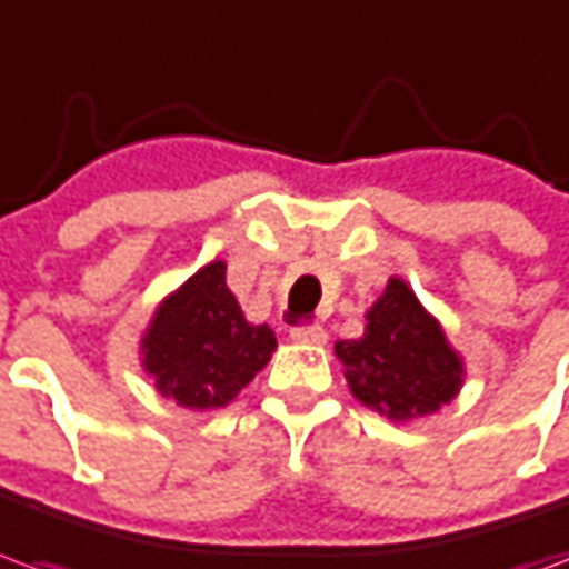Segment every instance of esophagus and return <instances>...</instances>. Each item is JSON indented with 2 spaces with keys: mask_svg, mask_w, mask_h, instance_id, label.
<instances>
[{
  "mask_svg": "<svg viewBox=\"0 0 569 569\" xmlns=\"http://www.w3.org/2000/svg\"><path fill=\"white\" fill-rule=\"evenodd\" d=\"M292 338H296L298 345H310V347H322L329 341V335L322 329L320 322H308V326H296L292 329Z\"/></svg>",
  "mask_w": 569,
  "mask_h": 569,
  "instance_id": "1",
  "label": "esophagus"
}]
</instances>
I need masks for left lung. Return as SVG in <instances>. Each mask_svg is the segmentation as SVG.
Listing matches in <instances>:
<instances>
[{
	"label": "left lung",
	"mask_w": 569,
	"mask_h": 569,
	"mask_svg": "<svg viewBox=\"0 0 569 569\" xmlns=\"http://www.w3.org/2000/svg\"><path fill=\"white\" fill-rule=\"evenodd\" d=\"M335 353L350 393L390 420L436 415L463 387V359L399 277L366 313V335L338 341Z\"/></svg>",
	"instance_id": "left-lung-1"
}]
</instances>
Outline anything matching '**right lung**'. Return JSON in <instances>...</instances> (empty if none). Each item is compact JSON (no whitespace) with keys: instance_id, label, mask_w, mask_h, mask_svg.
I'll return each instance as SVG.
<instances>
[{"instance_id":"1","label":"right lung","mask_w":569,"mask_h":569,"mask_svg":"<svg viewBox=\"0 0 569 569\" xmlns=\"http://www.w3.org/2000/svg\"><path fill=\"white\" fill-rule=\"evenodd\" d=\"M277 350L268 322L252 326L224 283V261L203 264L167 296L142 335V369L176 406L222 408Z\"/></svg>"}]
</instances>
